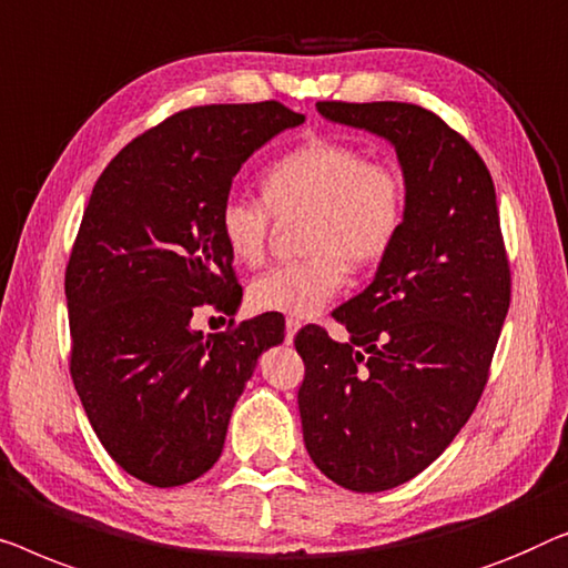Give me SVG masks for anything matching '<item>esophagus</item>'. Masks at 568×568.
Wrapping results in <instances>:
<instances>
[{
  "label": "esophagus",
  "instance_id": "34e87169",
  "mask_svg": "<svg viewBox=\"0 0 568 568\" xmlns=\"http://www.w3.org/2000/svg\"><path fill=\"white\" fill-rule=\"evenodd\" d=\"M298 329H301V322H298V318H295V316H287V318H285V342H287V345H291L293 337H295V332H298Z\"/></svg>",
  "mask_w": 568,
  "mask_h": 568
}]
</instances>
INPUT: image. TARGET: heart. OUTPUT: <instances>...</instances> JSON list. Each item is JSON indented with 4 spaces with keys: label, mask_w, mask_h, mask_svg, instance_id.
I'll use <instances>...</instances> for the list:
<instances>
[{
    "label": "heart",
    "mask_w": 568,
    "mask_h": 568,
    "mask_svg": "<svg viewBox=\"0 0 568 568\" xmlns=\"http://www.w3.org/2000/svg\"><path fill=\"white\" fill-rule=\"evenodd\" d=\"M262 190L265 197H223L219 229L239 262L260 265L275 213L306 211V257L281 262L250 285L252 306L270 314H316L345 285L347 265L363 270L386 257L402 236L409 211L402 166L388 159H367L355 143L324 135L277 156L265 170Z\"/></svg>",
    "instance_id": "heart-1"
}]
</instances>
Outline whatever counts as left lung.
I'll return each mask as SVG.
<instances>
[{"label":"left lung","mask_w":568,"mask_h":568,"mask_svg":"<svg viewBox=\"0 0 568 568\" xmlns=\"http://www.w3.org/2000/svg\"><path fill=\"white\" fill-rule=\"evenodd\" d=\"M329 121L394 143L409 185L398 242L375 281L322 326L295 334L311 460L349 491H386L422 474L460 433L489 381L513 273L491 174L478 151L412 102H316Z\"/></svg>","instance_id":"1"}]
</instances>
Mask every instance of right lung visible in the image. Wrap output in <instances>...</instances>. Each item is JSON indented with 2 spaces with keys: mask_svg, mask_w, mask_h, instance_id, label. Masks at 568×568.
I'll return each mask as SVG.
<instances>
[{
  "mask_svg": "<svg viewBox=\"0 0 568 568\" xmlns=\"http://www.w3.org/2000/svg\"><path fill=\"white\" fill-rule=\"evenodd\" d=\"M303 123L275 100L180 110L100 174L67 265L71 381L110 458L159 489L219 460L236 398L283 322L262 314L203 337V308L242 301L219 211L234 174Z\"/></svg>",
  "mask_w": 568,
  "mask_h": 568,
  "instance_id": "obj_1",
  "label": "right lung"
}]
</instances>
